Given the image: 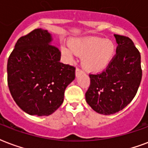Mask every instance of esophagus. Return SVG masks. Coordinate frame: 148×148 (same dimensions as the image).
Listing matches in <instances>:
<instances>
[{
    "mask_svg": "<svg viewBox=\"0 0 148 148\" xmlns=\"http://www.w3.org/2000/svg\"><path fill=\"white\" fill-rule=\"evenodd\" d=\"M81 74H82V71H81L80 69H78V68H77L76 71H75V75H76V77H77L78 75H80Z\"/></svg>",
    "mask_w": 148,
    "mask_h": 148,
    "instance_id": "34e87169",
    "label": "esophagus"
}]
</instances>
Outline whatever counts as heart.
Returning <instances> with one entry per match:
<instances>
[{
    "label": "heart",
    "instance_id": "heart-1",
    "mask_svg": "<svg viewBox=\"0 0 148 148\" xmlns=\"http://www.w3.org/2000/svg\"><path fill=\"white\" fill-rule=\"evenodd\" d=\"M62 51L70 60L77 55L83 56L82 65L90 72L102 71L113 59L116 47L113 42L95 36L71 39L69 45L63 46Z\"/></svg>",
    "mask_w": 148,
    "mask_h": 148
}]
</instances>
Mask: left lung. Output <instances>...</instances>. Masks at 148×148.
<instances>
[{
	"label": "left lung",
	"instance_id": "obj_1",
	"mask_svg": "<svg viewBox=\"0 0 148 148\" xmlns=\"http://www.w3.org/2000/svg\"><path fill=\"white\" fill-rule=\"evenodd\" d=\"M116 54L101 74H90L87 103L98 113L114 114L133 100L142 77L140 54L128 37L114 35Z\"/></svg>",
	"mask_w": 148,
	"mask_h": 148
}]
</instances>
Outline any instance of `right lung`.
I'll use <instances>...</instances> for the list:
<instances>
[{"label":"right lung","instance_id":"obj_1","mask_svg":"<svg viewBox=\"0 0 148 148\" xmlns=\"http://www.w3.org/2000/svg\"><path fill=\"white\" fill-rule=\"evenodd\" d=\"M47 30L37 29L17 41L7 65L8 84L16 104L29 115L49 116L63 103L75 68L60 62Z\"/></svg>","mask_w":148,"mask_h":148}]
</instances>
